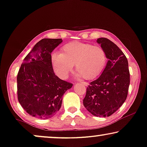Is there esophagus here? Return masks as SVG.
Instances as JSON below:
<instances>
[{"mask_svg":"<svg viewBox=\"0 0 147 147\" xmlns=\"http://www.w3.org/2000/svg\"><path fill=\"white\" fill-rule=\"evenodd\" d=\"M81 83L82 84H84V86H88V82H81Z\"/></svg>","mask_w":147,"mask_h":147,"instance_id":"34e87169","label":"esophagus"}]
</instances>
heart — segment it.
<instances>
[{"mask_svg": "<svg viewBox=\"0 0 147 147\" xmlns=\"http://www.w3.org/2000/svg\"><path fill=\"white\" fill-rule=\"evenodd\" d=\"M51 61L54 71L61 78H67L74 65L77 77L91 80L102 73L107 56L102 47L76 41L65 45L61 53H53Z\"/></svg>", "mask_w": 147, "mask_h": 147, "instance_id": "1", "label": "heart"}]
</instances>
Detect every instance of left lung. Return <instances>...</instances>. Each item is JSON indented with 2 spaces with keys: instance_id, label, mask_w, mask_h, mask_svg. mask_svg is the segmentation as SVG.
Segmentation results:
<instances>
[{
  "instance_id": "left-lung-1",
  "label": "left lung",
  "mask_w": 147,
  "mask_h": 147,
  "mask_svg": "<svg viewBox=\"0 0 147 147\" xmlns=\"http://www.w3.org/2000/svg\"><path fill=\"white\" fill-rule=\"evenodd\" d=\"M97 43L109 59L101 75L86 88L83 105L88 112L98 117H109L125 102L130 84L127 57L114 42L99 38Z\"/></svg>"
}]
</instances>
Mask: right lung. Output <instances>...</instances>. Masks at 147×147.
I'll list each match as a JSON object with an SVG mask.
<instances>
[{
    "mask_svg": "<svg viewBox=\"0 0 147 147\" xmlns=\"http://www.w3.org/2000/svg\"><path fill=\"white\" fill-rule=\"evenodd\" d=\"M62 42V38L40 40L24 58L18 73V102L37 119L53 117L61 109L63 94L73 86L53 71L51 53Z\"/></svg>",
    "mask_w": 147,
    "mask_h": 147,
    "instance_id": "add662e5",
    "label": "right lung"
}]
</instances>
